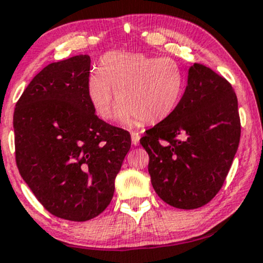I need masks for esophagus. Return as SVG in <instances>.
<instances>
[{"label":"esophagus","mask_w":263,"mask_h":263,"mask_svg":"<svg viewBox=\"0 0 263 263\" xmlns=\"http://www.w3.org/2000/svg\"><path fill=\"white\" fill-rule=\"evenodd\" d=\"M140 141V134L139 133H132V143L133 145H138Z\"/></svg>","instance_id":"esophagus-1"}]
</instances>
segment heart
Instances as JSON below:
<instances>
[{"instance_id":"obj_1","label":"heart","mask_w":263,"mask_h":263,"mask_svg":"<svg viewBox=\"0 0 263 263\" xmlns=\"http://www.w3.org/2000/svg\"><path fill=\"white\" fill-rule=\"evenodd\" d=\"M184 89V74L173 58L143 53L109 52L102 58L100 70L87 79L94 111L102 119H111L118 98V119L128 125L139 119L147 124L163 122L178 108Z\"/></svg>"}]
</instances>
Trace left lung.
<instances>
[{"label": "left lung", "mask_w": 263, "mask_h": 263, "mask_svg": "<svg viewBox=\"0 0 263 263\" xmlns=\"http://www.w3.org/2000/svg\"><path fill=\"white\" fill-rule=\"evenodd\" d=\"M240 135L237 97L231 84L210 68L194 63L178 108L140 139L149 154L147 170L155 193L184 210L206 205L225 181Z\"/></svg>", "instance_id": "1"}]
</instances>
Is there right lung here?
<instances>
[{
	"mask_svg": "<svg viewBox=\"0 0 263 263\" xmlns=\"http://www.w3.org/2000/svg\"><path fill=\"white\" fill-rule=\"evenodd\" d=\"M90 57L51 63L22 93L13 114L16 163L54 216L87 221L107 209L130 149V134L96 116L87 96Z\"/></svg>",
	"mask_w": 263,
	"mask_h": 263,
	"instance_id": "obj_1",
	"label": "right lung"
}]
</instances>
